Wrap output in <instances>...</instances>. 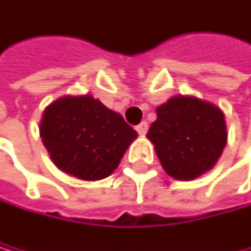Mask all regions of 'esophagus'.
Wrapping results in <instances>:
<instances>
[{
	"mask_svg": "<svg viewBox=\"0 0 251 251\" xmlns=\"http://www.w3.org/2000/svg\"><path fill=\"white\" fill-rule=\"evenodd\" d=\"M147 128H149V126H147V123H141L136 126V132L140 135H146L147 133Z\"/></svg>",
	"mask_w": 251,
	"mask_h": 251,
	"instance_id": "obj_1",
	"label": "esophagus"
}]
</instances>
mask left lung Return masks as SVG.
Here are the masks:
<instances>
[{"label": "left lung", "mask_w": 251, "mask_h": 251, "mask_svg": "<svg viewBox=\"0 0 251 251\" xmlns=\"http://www.w3.org/2000/svg\"><path fill=\"white\" fill-rule=\"evenodd\" d=\"M222 110L192 96H174L156 108L147 138L168 176L194 180L211 169L226 144Z\"/></svg>", "instance_id": "obj_1"}]
</instances>
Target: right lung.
Wrapping results in <instances>:
<instances>
[{"instance_id": "obj_1", "label": "right lung", "mask_w": 251, "mask_h": 251, "mask_svg": "<svg viewBox=\"0 0 251 251\" xmlns=\"http://www.w3.org/2000/svg\"><path fill=\"white\" fill-rule=\"evenodd\" d=\"M40 136L60 171L95 181L118 168L138 133L119 113L85 95L49 104L40 123Z\"/></svg>"}]
</instances>
